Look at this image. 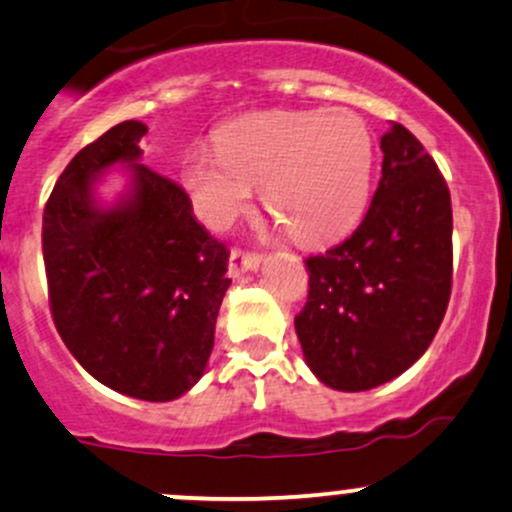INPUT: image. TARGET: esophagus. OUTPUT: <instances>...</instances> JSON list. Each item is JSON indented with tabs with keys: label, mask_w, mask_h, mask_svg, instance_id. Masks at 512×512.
I'll return each mask as SVG.
<instances>
[{
	"label": "esophagus",
	"mask_w": 512,
	"mask_h": 512,
	"mask_svg": "<svg viewBox=\"0 0 512 512\" xmlns=\"http://www.w3.org/2000/svg\"><path fill=\"white\" fill-rule=\"evenodd\" d=\"M262 265L260 255H252V252H243V250H233L230 252L228 260V274L230 277H243L245 272H255Z\"/></svg>",
	"instance_id": "34e87169"
}]
</instances>
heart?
<instances>
[{"label": "heart", "mask_w": 512, "mask_h": 512, "mask_svg": "<svg viewBox=\"0 0 512 512\" xmlns=\"http://www.w3.org/2000/svg\"><path fill=\"white\" fill-rule=\"evenodd\" d=\"M374 167L367 126L352 111H279L230 121L218 153L184 162V187L211 228H226L262 187L267 211L303 245L330 243L362 216Z\"/></svg>", "instance_id": "heart-1"}]
</instances>
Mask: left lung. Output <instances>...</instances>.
<instances>
[{"mask_svg": "<svg viewBox=\"0 0 512 512\" xmlns=\"http://www.w3.org/2000/svg\"><path fill=\"white\" fill-rule=\"evenodd\" d=\"M381 179L345 243L308 257V301L294 318L325 386L369 391L418 362L452 291V201L445 177L401 123L381 136Z\"/></svg>", "mask_w": 512, "mask_h": 512, "instance_id": "obj_1", "label": "left lung"}]
</instances>
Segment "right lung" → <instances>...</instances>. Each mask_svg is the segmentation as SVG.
Returning <instances> with one entry per match:
<instances>
[{"label":"right lung","mask_w":512,"mask_h":512,"mask_svg":"<svg viewBox=\"0 0 512 512\" xmlns=\"http://www.w3.org/2000/svg\"><path fill=\"white\" fill-rule=\"evenodd\" d=\"M148 126L123 121L70 160L43 211L50 313L72 357L109 389L174 401L204 376L228 255L187 192L140 165ZM126 166L106 205L96 187Z\"/></svg>","instance_id":"right-lung-1"}]
</instances>
